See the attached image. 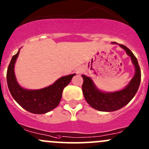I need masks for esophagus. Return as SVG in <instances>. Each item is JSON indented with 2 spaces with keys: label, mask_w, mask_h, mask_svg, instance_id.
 <instances>
[{
  "label": "esophagus",
  "mask_w": 149,
  "mask_h": 149,
  "mask_svg": "<svg viewBox=\"0 0 149 149\" xmlns=\"http://www.w3.org/2000/svg\"><path fill=\"white\" fill-rule=\"evenodd\" d=\"M80 72H82V70H78V73Z\"/></svg>",
  "instance_id": "esophagus-1"
}]
</instances>
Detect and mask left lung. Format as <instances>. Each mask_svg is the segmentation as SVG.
Listing matches in <instances>:
<instances>
[{
    "mask_svg": "<svg viewBox=\"0 0 149 149\" xmlns=\"http://www.w3.org/2000/svg\"><path fill=\"white\" fill-rule=\"evenodd\" d=\"M113 44H117L113 42ZM131 58L135 67V75L128 85L123 90L113 93H104L97 88L92 79L82 74V90L87 103L100 111H116L126 105L136 94L141 82V70L137 59L131 50L123 44H119Z\"/></svg>",
    "mask_w": 149,
    "mask_h": 149,
    "instance_id": "1",
    "label": "left lung"
}]
</instances>
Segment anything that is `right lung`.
<instances>
[{"mask_svg": "<svg viewBox=\"0 0 149 149\" xmlns=\"http://www.w3.org/2000/svg\"><path fill=\"white\" fill-rule=\"evenodd\" d=\"M13 56L7 70L8 87L13 99L23 108L34 114H44L59 105L64 88L67 86L75 74L62 77L53 85L40 90H26L18 85L14 73V65L19 54Z\"/></svg>", "mask_w": 149, "mask_h": 149, "instance_id": "1", "label": "right lung"}]
</instances>
